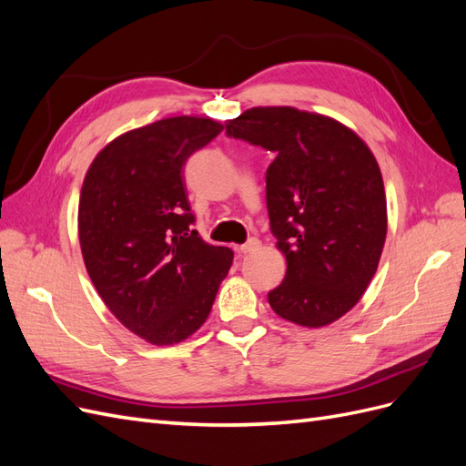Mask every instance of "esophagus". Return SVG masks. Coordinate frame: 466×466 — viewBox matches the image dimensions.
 I'll return each mask as SVG.
<instances>
[{"instance_id": "34e87169", "label": "esophagus", "mask_w": 466, "mask_h": 466, "mask_svg": "<svg viewBox=\"0 0 466 466\" xmlns=\"http://www.w3.org/2000/svg\"><path fill=\"white\" fill-rule=\"evenodd\" d=\"M258 247H260V241H258V238H257V237H250L245 245L237 247V250H238V255H248V252L257 250Z\"/></svg>"}]
</instances>
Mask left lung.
Here are the masks:
<instances>
[{"instance_id": "left-lung-1", "label": "left lung", "mask_w": 466, "mask_h": 466, "mask_svg": "<svg viewBox=\"0 0 466 466\" xmlns=\"http://www.w3.org/2000/svg\"><path fill=\"white\" fill-rule=\"evenodd\" d=\"M225 134L276 155L266 168V206L288 270L268 303L309 329L340 319L368 289L387 237L373 153L344 124L291 106L250 108Z\"/></svg>"}]
</instances>
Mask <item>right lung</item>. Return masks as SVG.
I'll return each instance as SVG.
<instances>
[{
  "instance_id": "right-lung-1",
  "label": "right lung",
  "mask_w": 466,
  "mask_h": 466,
  "mask_svg": "<svg viewBox=\"0 0 466 466\" xmlns=\"http://www.w3.org/2000/svg\"><path fill=\"white\" fill-rule=\"evenodd\" d=\"M223 126L175 116L126 132L96 155L79 196V243L95 289L149 344L187 340L206 322L233 250L192 229L182 167Z\"/></svg>"
}]
</instances>
